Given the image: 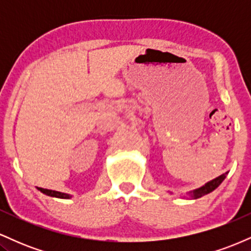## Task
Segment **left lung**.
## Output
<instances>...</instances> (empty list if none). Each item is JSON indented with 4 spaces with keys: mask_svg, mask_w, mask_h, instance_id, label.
<instances>
[{
    "mask_svg": "<svg viewBox=\"0 0 251 251\" xmlns=\"http://www.w3.org/2000/svg\"><path fill=\"white\" fill-rule=\"evenodd\" d=\"M226 174L221 175L220 177H217V178H215V179L208 181V183H206L205 185L201 186V188L197 189V190H194V191L191 192L192 197H194V198H201V197H203V196H205V195L210 194V192H212L215 189H217L218 186L221 185V183L224 179H226Z\"/></svg>",
    "mask_w": 251,
    "mask_h": 251,
    "instance_id": "8db88e82",
    "label": "left lung"
}]
</instances>
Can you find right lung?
<instances>
[{
    "label": "right lung",
    "instance_id": "add662e5",
    "mask_svg": "<svg viewBox=\"0 0 251 251\" xmlns=\"http://www.w3.org/2000/svg\"><path fill=\"white\" fill-rule=\"evenodd\" d=\"M39 190L42 192V194H45V195H47V196H50V197L71 198L70 195L63 194V192H59V191H54V190H48V189H42V188H39Z\"/></svg>",
    "mask_w": 251,
    "mask_h": 251
}]
</instances>
